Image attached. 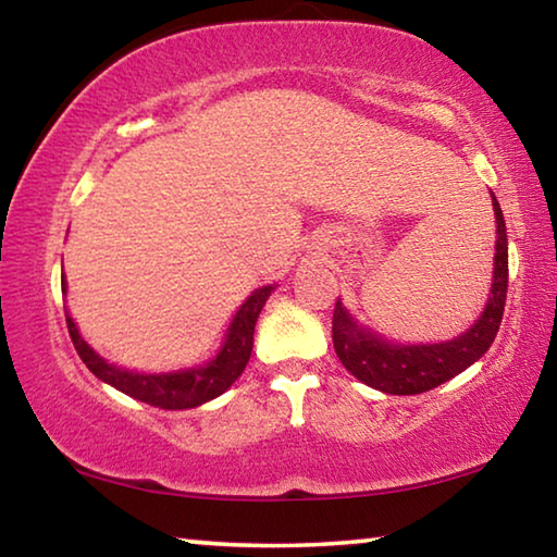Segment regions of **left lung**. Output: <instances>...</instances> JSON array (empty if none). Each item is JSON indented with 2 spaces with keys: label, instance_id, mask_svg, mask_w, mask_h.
I'll use <instances>...</instances> for the list:
<instances>
[{
  "label": "left lung",
  "instance_id": "8db88e82",
  "mask_svg": "<svg viewBox=\"0 0 557 557\" xmlns=\"http://www.w3.org/2000/svg\"><path fill=\"white\" fill-rule=\"evenodd\" d=\"M492 206L496 215V252L494 275L484 312L467 332L437 344H400L391 342L373 329L358 322L342 299H336L332 338L338 361L361 383L391 395H418L467 371L494 344L502 326L506 289H508V235L506 221L494 191Z\"/></svg>",
  "mask_w": 557,
  "mask_h": 557
}]
</instances>
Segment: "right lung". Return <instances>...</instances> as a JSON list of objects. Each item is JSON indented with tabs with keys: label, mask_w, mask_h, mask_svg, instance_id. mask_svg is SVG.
<instances>
[{
	"label": "right lung",
	"mask_w": 557,
	"mask_h": 557,
	"mask_svg": "<svg viewBox=\"0 0 557 557\" xmlns=\"http://www.w3.org/2000/svg\"><path fill=\"white\" fill-rule=\"evenodd\" d=\"M277 285L258 287L252 295L243 301L238 312L233 314L228 329H225L223 342L209 361L199 366H188V369L176 371H162V373H145V371H129L125 366L110 363L102 358L96 348H92L86 338L81 336L78 326H75L71 312H65V324H69V334L73 338V346L83 363L88 366L90 373L100 379L102 383L112 385L120 393L129 395V398L143 400L147 405L162 410H188L199 408V405L219 398L231 385L238 381V375L248 366V358L252 351V334H256V322L265 307L268 297L275 292ZM63 295L69 292V282L65 275L61 277Z\"/></svg>",
	"instance_id": "obj_1"
}]
</instances>
